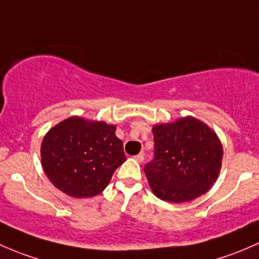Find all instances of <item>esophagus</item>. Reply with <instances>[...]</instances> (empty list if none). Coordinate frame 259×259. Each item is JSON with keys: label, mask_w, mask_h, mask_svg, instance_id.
<instances>
[{"label": "esophagus", "mask_w": 259, "mask_h": 259, "mask_svg": "<svg viewBox=\"0 0 259 259\" xmlns=\"http://www.w3.org/2000/svg\"><path fill=\"white\" fill-rule=\"evenodd\" d=\"M135 159L137 162H143V159H145V153H143V152H141V153H138L137 156H135Z\"/></svg>", "instance_id": "obj_1"}]
</instances>
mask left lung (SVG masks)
I'll return each mask as SVG.
<instances>
[{
  "label": "left lung",
  "mask_w": 259,
  "mask_h": 259,
  "mask_svg": "<svg viewBox=\"0 0 259 259\" xmlns=\"http://www.w3.org/2000/svg\"><path fill=\"white\" fill-rule=\"evenodd\" d=\"M154 158L145 173L152 192L170 203L193 201L214 185L223 147L217 133L192 116L152 128Z\"/></svg>",
  "instance_id": "left-lung-1"
}]
</instances>
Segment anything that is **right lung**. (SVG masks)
<instances>
[{
  "label": "right lung",
  "instance_id": "right-lung-1",
  "mask_svg": "<svg viewBox=\"0 0 259 259\" xmlns=\"http://www.w3.org/2000/svg\"><path fill=\"white\" fill-rule=\"evenodd\" d=\"M126 161L116 126L72 116L53 126L41 145V162L53 186L74 198L105 191Z\"/></svg>",
  "mask_w": 259,
  "mask_h": 259
}]
</instances>
